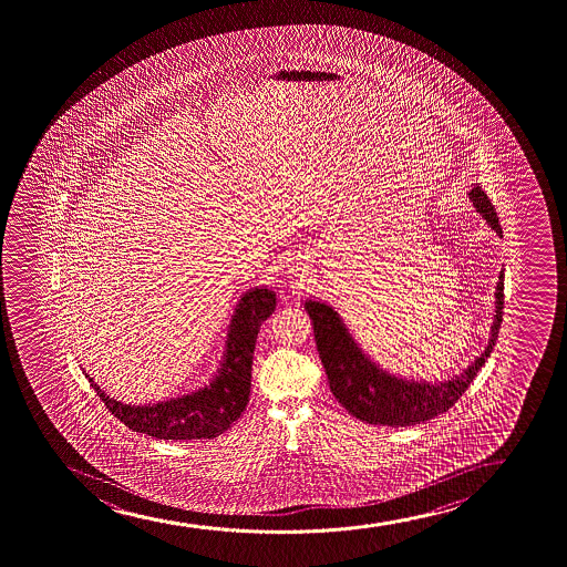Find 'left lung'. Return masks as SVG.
<instances>
[{
	"label": "left lung",
	"mask_w": 567,
	"mask_h": 567,
	"mask_svg": "<svg viewBox=\"0 0 567 567\" xmlns=\"http://www.w3.org/2000/svg\"><path fill=\"white\" fill-rule=\"evenodd\" d=\"M473 205L478 213L502 236V224L488 196L475 186L470 192ZM307 312L315 328V341L320 360L324 365L331 394L352 416L379 426H414L446 413L462 398L478 370L491 357L496 344L497 333L503 319V271L496 290V317L492 326L491 341L483 354L471 363L458 377L445 382L403 381L377 368L370 358L362 354L358 344L350 338L349 331L339 319L338 312L320 301H307Z\"/></svg>",
	"instance_id": "8db88e82"
}]
</instances>
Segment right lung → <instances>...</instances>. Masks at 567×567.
I'll return each instance as SVG.
<instances>
[{"mask_svg":"<svg viewBox=\"0 0 567 567\" xmlns=\"http://www.w3.org/2000/svg\"><path fill=\"white\" fill-rule=\"evenodd\" d=\"M275 311V293L255 288L243 296L228 333V349L218 377L204 390L154 405H126L94 386L105 408L134 432L156 440H213L226 432L247 408L250 371L260 326Z\"/></svg>","mask_w":567,"mask_h":567,"instance_id":"1","label":"right lung"}]
</instances>
